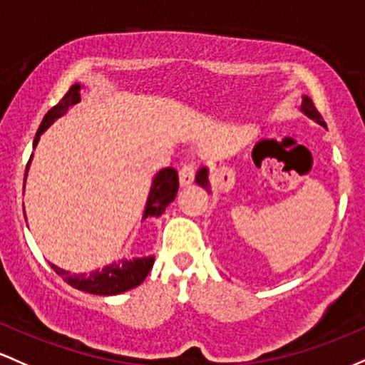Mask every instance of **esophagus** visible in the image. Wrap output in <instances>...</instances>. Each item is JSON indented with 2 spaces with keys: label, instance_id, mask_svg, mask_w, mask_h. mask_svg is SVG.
Here are the masks:
<instances>
[{
  "label": "esophagus",
  "instance_id": "obj_1",
  "mask_svg": "<svg viewBox=\"0 0 365 365\" xmlns=\"http://www.w3.org/2000/svg\"><path fill=\"white\" fill-rule=\"evenodd\" d=\"M195 179V163L193 162H186L182 163L181 169H179V182L182 186H187V184L193 182Z\"/></svg>",
  "mask_w": 365,
  "mask_h": 365
}]
</instances>
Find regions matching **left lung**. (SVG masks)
Returning a JSON list of instances; mask_svg holds the SVG:
<instances>
[{
  "label": "left lung",
  "mask_w": 365,
  "mask_h": 365,
  "mask_svg": "<svg viewBox=\"0 0 365 365\" xmlns=\"http://www.w3.org/2000/svg\"><path fill=\"white\" fill-rule=\"evenodd\" d=\"M302 112H304L309 118H312V120L317 122L319 125L326 128V122L322 120L321 113L317 112V108H315L314 101L310 100L309 96H304V101H302ZM195 179H196V182L200 184V186L205 187V190H208V193H210V184H208V169H207V167H202V169L196 172V178Z\"/></svg>",
  "instance_id": "1"
}]
</instances>
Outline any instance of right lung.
<instances>
[{
	"label": "right lung",
	"mask_w": 365,
	"mask_h": 365,
	"mask_svg": "<svg viewBox=\"0 0 365 365\" xmlns=\"http://www.w3.org/2000/svg\"><path fill=\"white\" fill-rule=\"evenodd\" d=\"M81 89L83 86L79 83L71 86L67 94L58 101V105H55L50 112L46 113L41 122L38 133H36L34 138V148L38 145L41 134L44 133L56 118L67 113V110L71 106L77 105L81 101ZM32 155L27 162V169L31 165ZM27 175V170H26ZM24 184H26V179H24ZM179 190V178L178 170H174L172 167H167V169H162L157 172V175L153 178V184H151V190L148 195V202H146L145 214H143V219L146 217H160L163 212H165L167 205L174 202L175 195H178ZM155 257H143V259H122L118 262H113V264L106 265V267L101 269V271H91L88 274H72L71 271H65V269L56 267L55 264H51L53 271H55L58 276L63 277V281L67 284H71L72 288L81 289V292L93 293V294H105V297H110V294H118L124 293L128 289L136 288V286L141 284L145 281V277L148 276V272L153 267Z\"/></svg>",
	"instance_id": "right-lung-1"
}]
</instances>
